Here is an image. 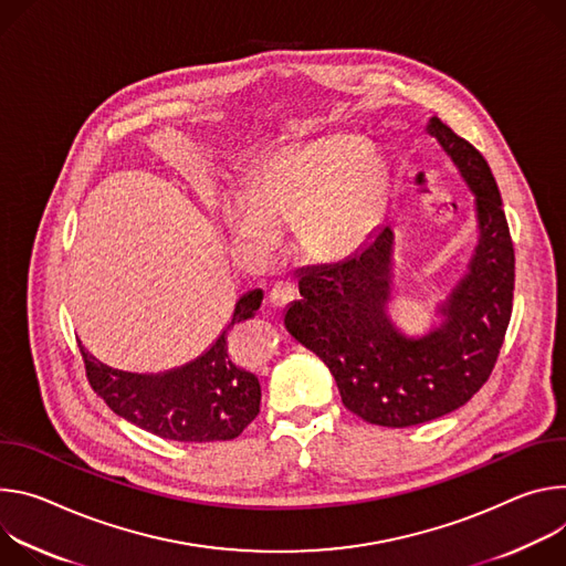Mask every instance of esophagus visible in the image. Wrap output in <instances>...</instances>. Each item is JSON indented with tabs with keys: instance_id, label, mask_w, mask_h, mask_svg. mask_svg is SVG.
I'll use <instances>...</instances> for the list:
<instances>
[{
	"instance_id": "1",
	"label": "esophagus",
	"mask_w": 566,
	"mask_h": 566,
	"mask_svg": "<svg viewBox=\"0 0 566 566\" xmlns=\"http://www.w3.org/2000/svg\"><path fill=\"white\" fill-rule=\"evenodd\" d=\"M268 296H270V303H272L274 307H285V305L296 296V290H294L292 283L279 281V283H274V287L270 290Z\"/></svg>"
}]
</instances>
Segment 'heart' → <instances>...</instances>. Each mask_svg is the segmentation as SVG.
Masks as SVG:
<instances>
[{"mask_svg": "<svg viewBox=\"0 0 566 566\" xmlns=\"http://www.w3.org/2000/svg\"><path fill=\"white\" fill-rule=\"evenodd\" d=\"M385 188L380 157L353 135H328L268 159L222 216L240 247L272 249L279 229L292 227L303 254L339 261L378 224Z\"/></svg>", "mask_w": 566, "mask_h": 566, "instance_id": "obj_1", "label": "heart"}]
</instances>
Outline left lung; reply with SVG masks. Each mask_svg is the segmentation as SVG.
Masks as SVG:
<instances>
[{
  "mask_svg": "<svg viewBox=\"0 0 566 566\" xmlns=\"http://www.w3.org/2000/svg\"><path fill=\"white\" fill-rule=\"evenodd\" d=\"M474 196L476 244L465 274L436 303L441 322L422 335L391 319L394 231L378 227L346 261L298 272L301 298L285 307L287 333L333 373L342 402L370 424L411 427L463 407L488 380L513 312L515 251L483 155L429 118Z\"/></svg>",
  "mask_w": 566,
  "mask_h": 566,
  "instance_id": "left-lung-1",
  "label": "left lung"
}]
</instances>
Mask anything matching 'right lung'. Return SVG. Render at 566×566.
<instances>
[{
  "mask_svg": "<svg viewBox=\"0 0 566 566\" xmlns=\"http://www.w3.org/2000/svg\"><path fill=\"white\" fill-rule=\"evenodd\" d=\"M263 290L244 292L231 322L193 361L164 373H128L90 355L83 359L92 389L128 422L179 443L231 441L259 416L261 385L233 350L229 331L254 317Z\"/></svg>",
  "mask_w": 566,
  "mask_h": 566,
  "instance_id": "right-lung-1",
  "label": "right lung"
}]
</instances>
